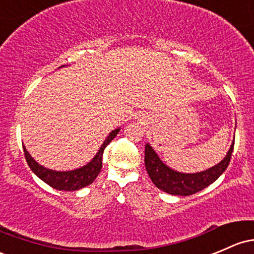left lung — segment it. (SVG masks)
<instances>
[{"instance_id":"obj_1","label":"left lung","mask_w":254,"mask_h":254,"mask_svg":"<svg viewBox=\"0 0 254 254\" xmlns=\"http://www.w3.org/2000/svg\"><path fill=\"white\" fill-rule=\"evenodd\" d=\"M233 150L234 140L225 157L219 163L208 170L196 172V173H183V172L172 170L160 159L159 155L149 143H146L145 145L144 161H145V168L150 179L159 189L171 195L189 196L201 191L222 176L230 162Z\"/></svg>"}]
</instances>
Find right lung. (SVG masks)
I'll use <instances>...</instances> for the list:
<instances>
[{
    "mask_svg": "<svg viewBox=\"0 0 254 254\" xmlns=\"http://www.w3.org/2000/svg\"><path fill=\"white\" fill-rule=\"evenodd\" d=\"M64 66V65H63ZM62 67V66H61ZM121 128H116V129L111 130L109 133L108 137L105 138L104 143L102 144L95 156L89 161L87 165L82 166L80 168H76L72 171H54L51 168L45 167V166L40 165L37 161L34 160V157L29 154L25 146L23 145L24 152H25V159L28 162L29 167L31 171L36 174L37 177L48 184L50 187L54 188L57 190H64V191H75V190H80L87 185L92 184L94 179L97 178L102 170V161H103V152L108 144L116 137L117 133L120 132Z\"/></svg>",
    "mask_w": 254,
    "mask_h": 254,
    "instance_id": "right-lung-1",
    "label": "right lung"
}]
</instances>
